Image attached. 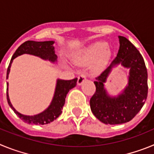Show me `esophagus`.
Returning a JSON list of instances; mask_svg holds the SVG:
<instances>
[{
  "mask_svg": "<svg viewBox=\"0 0 154 154\" xmlns=\"http://www.w3.org/2000/svg\"><path fill=\"white\" fill-rule=\"evenodd\" d=\"M85 79H86V75H85V74H84V73H82V74L78 77V81H77V83H78V85H81V84L84 81H85Z\"/></svg>",
  "mask_w": 154,
  "mask_h": 154,
  "instance_id": "34e87169",
  "label": "esophagus"
}]
</instances>
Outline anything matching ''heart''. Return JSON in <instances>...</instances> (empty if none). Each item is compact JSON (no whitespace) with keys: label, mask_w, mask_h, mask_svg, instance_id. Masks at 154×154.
<instances>
[{"label":"heart","mask_w":154,"mask_h":154,"mask_svg":"<svg viewBox=\"0 0 154 154\" xmlns=\"http://www.w3.org/2000/svg\"><path fill=\"white\" fill-rule=\"evenodd\" d=\"M110 51L105 42H97L82 51L76 58V62L82 65H90L95 63L94 69L101 70L108 62Z\"/></svg>","instance_id":"b5f03b06"}]
</instances>
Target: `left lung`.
<instances>
[{"label": "left lung", "mask_w": 154, "mask_h": 154, "mask_svg": "<svg viewBox=\"0 0 154 154\" xmlns=\"http://www.w3.org/2000/svg\"><path fill=\"white\" fill-rule=\"evenodd\" d=\"M119 49L109 66L96 78V92L90 99L94 116L105 124H122L133 119L145 103L148 93L147 70L143 58L125 37L119 36ZM121 64L130 69L128 85L116 97H109L104 83L112 69Z\"/></svg>", "instance_id": "obj_1"}]
</instances>
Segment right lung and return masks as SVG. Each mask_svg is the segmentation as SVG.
<instances>
[{
  "mask_svg": "<svg viewBox=\"0 0 154 154\" xmlns=\"http://www.w3.org/2000/svg\"><path fill=\"white\" fill-rule=\"evenodd\" d=\"M53 41L47 42H35V41H27L19 46L12 56L8 70H7V79L10 72V68L12 62L16 57L23 54H30L35 56H38L45 60H48L51 62L57 61V55L55 54V48L53 46ZM78 79H73L72 80H57L55 94L51 104L45 111L35 116H25L20 113L14 108L11 103L8 96V82L7 83V100L11 108L15 112L16 115L24 123L28 124L44 125L50 123L56 119L62 113V109L65 105V98L70 89L74 88L77 83Z\"/></svg>",
  "mask_w": 154,
  "mask_h": 154,
  "instance_id": "right-lung-1",
  "label": "right lung"
}]
</instances>
